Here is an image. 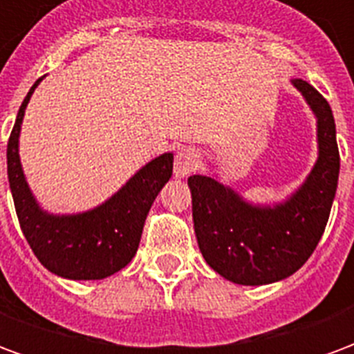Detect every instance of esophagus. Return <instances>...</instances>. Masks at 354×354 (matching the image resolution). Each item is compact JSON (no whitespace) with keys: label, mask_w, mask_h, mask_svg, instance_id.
I'll return each instance as SVG.
<instances>
[{"label":"esophagus","mask_w":354,"mask_h":354,"mask_svg":"<svg viewBox=\"0 0 354 354\" xmlns=\"http://www.w3.org/2000/svg\"><path fill=\"white\" fill-rule=\"evenodd\" d=\"M199 165V155L189 146L180 147L174 155V174L178 178H185L192 174Z\"/></svg>","instance_id":"obj_1"}]
</instances>
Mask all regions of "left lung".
<instances>
[{
    "instance_id": "1",
    "label": "left lung",
    "mask_w": 354,
    "mask_h": 354,
    "mask_svg": "<svg viewBox=\"0 0 354 354\" xmlns=\"http://www.w3.org/2000/svg\"><path fill=\"white\" fill-rule=\"evenodd\" d=\"M292 83L317 115L319 159L284 205L252 207L214 178L187 180L201 254L216 273L237 284H269L296 273L319 245L337 189L339 149L330 104L307 81Z\"/></svg>"
}]
</instances>
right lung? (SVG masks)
I'll return each instance as SVG.
<instances>
[{
  "instance_id": "add662e5",
  "label": "right lung",
  "mask_w": 354,
  "mask_h": 354,
  "mask_svg": "<svg viewBox=\"0 0 354 354\" xmlns=\"http://www.w3.org/2000/svg\"><path fill=\"white\" fill-rule=\"evenodd\" d=\"M34 87L22 102L7 144V174L20 230L35 258L50 273L73 281H98L117 273L134 258L147 212L172 176V153L140 169L119 192L94 210L53 216L37 207L20 167L19 134Z\"/></svg>"
}]
</instances>
